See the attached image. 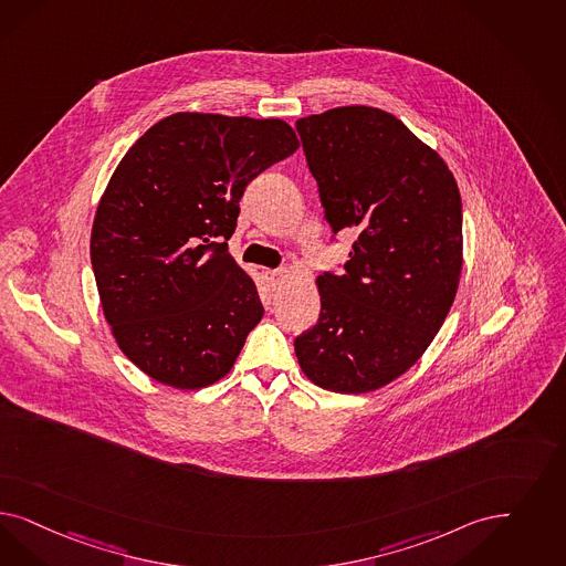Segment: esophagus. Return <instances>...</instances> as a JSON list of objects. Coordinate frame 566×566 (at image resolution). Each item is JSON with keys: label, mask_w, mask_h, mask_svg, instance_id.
Instances as JSON below:
<instances>
[{"label": "esophagus", "mask_w": 566, "mask_h": 566, "mask_svg": "<svg viewBox=\"0 0 566 566\" xmlns=\"http://www.w3.org/2000/svg\"><path fill=\"white\" fill-rule=\"evenodd\" d=\"M265 275H268L270 286L275 291V289H280V286H282V282H284V277H286V272H284V270H268Z\"/></svg>", "instance_id": "obj_1"}]
</instances>
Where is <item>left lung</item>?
Segmentation results:
<instances>
[{"label":"left lung","mask_w":566,"mask_h":566,"mask_svg":"<svg viewBox=\"0 0 566 566\" xmlns=\"http://www.w3.org/2000/svg\"><path fill=\"white\" fill-rule=\"evenodd\" d=\"M296 132L332 232L357 238L343 275H317L319 319L294 353L322 389H380L422 357L451 310L460 190L439 153L380 108H332L298 118Z\"/></svg>","instance_id":"8db88e82"}]
</instances>
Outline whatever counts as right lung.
I'll return each instance as SVG.
<instances>
[{
	"instance_id": "obj_1",
	"label": "right lung",
	"mask_w": 566,
	"mask_h": 566,
	"mask_svg": "<svg viewBox=\"0 0 566 566\" xmlns=\"http://www.w3.org/2000/svg\"><path fill=\"white\" fill-rule=\"evenodd\" d=\"M298 148L282 118L176 113L120 158L92 228V268L118 349L196 390L232 370L263 305L228 253L249 181Z\"/></svg>"
}]
</instances>
